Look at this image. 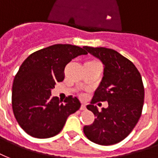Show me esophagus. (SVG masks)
<instances>
[{
	"label": "esophagus",
	"instance_id": "34e87169",
	"mask_svg": "<svg viewBox=\"0 0 158 158\" xmlns=\"http://www.w3.org/2000/svg\"><path fill=\"white\" fill-rule=\"evenodd\" d=\"M86 109H87V108H86V105H85V104H81V110H86Z\"/></svg>",
	"mask_w": 158,
	"mask_h": 158
}]
</instances>
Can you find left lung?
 I'll return each instance as SVG.
<instances>
[{
	"mask_svg": "<svg viewBox=\"0 0 158 158\" xmlns=\"http://www.w3.org/2000/svg\"><path fill=\"white\" fill-rule=\"evenodd\" d=\"M83 48L104 65L102 81L87 106L96 118L84 126V134L94 143L114 145L127 137L141 115L145 95L141 76L130 60L114 49ZM104 101L109 107L98 111L94 104Z\"/></svg>",
	"mask_w": 158,
	"mask_h": 158,
	"instance_id": "left-lung-1",
	"label": "left lung"
}]
</instances>
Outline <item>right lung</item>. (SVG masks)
I'll list each match as a JSON object with an SVG mask.
<instances>
[{
	"instance_id": "obj_1",
	"label": "right lung",
	"mask_w": 158,
	"mask_h": 158,
	"mask_svg": "<svg viewBox=\"0 0 158 158\" xmlns=\"http://www.w3.org/2000/svg\"><path fill=\"white\" fill-rule=\"evenodd\" d=\"M87 52L78 46L54 44L31 54L19 68L12 84L11 105L18 125L33 137L59 134L68 116L80 109L77 98L64 102L51 97V89L65 77V65Z\"/></svg>"
}]
</instances>
